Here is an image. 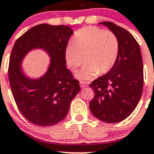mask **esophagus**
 <instances>
[{
  "mask_svg": "<svg viewBox=\"0 0 154 154\" xmlns=\"http://www.w3.org/2000/svg\"><path fill=\"white\" fill-rule=\"evenodd\" d=\"M79 85L81 88H85V87L87 86V84L85 82H80Z\"/></svg>",
  "mask_w": 154,
  "mask_h": 154,
  "instance_id": "1",
  "label": "esophagus"
}]
</instances>
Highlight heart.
Segmentation results:
<instances>
[{"label":"heart","instance_id":"1","mask_svg":"<svg viewBox=\"0 0 154 154\" xmlns=\"http://www.w3.org/2000/svg\"><path fill=\"white\" fill-rule=\"evenodd\" d=\"M119 51L117 38L110 31L89 26L82 28L75 35L74 42L65 47V58L71 70L85 64L76 73L79 79L91 80L96 75L107 72L113 66Z\"/></svg>","mask_w":154,"mask_h":154}]
</instances>
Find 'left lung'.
Wrapping results in <instances>:
<instances>
[{
    "label": "left lung",
    "instance_id": "obj_1",
    "mask_svg": "<svg viewBox=\"0 0 154 154\" xmlns=\"http://www.w3.org/2000/svg\"><path fill=\"white\" fill-rule=\"evenodd\" d=\"M99 24L116 36L118 55L109 72L94 80L89 86L95 96L89 109L95 117L108 123L124 120L138 105L143 88V65L140 45L124 28L109 21Z\"/></svg>",
    "mask_w": 154,
    "mask_h": 154
}]
</instances>
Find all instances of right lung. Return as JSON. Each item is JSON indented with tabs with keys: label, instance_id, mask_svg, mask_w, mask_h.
<instances>
[{
	"label": "right lung",
	"instance_id": "obj_1",
	"mask_svg": "<svg viewBox=\"0 0 154 154\" xmlns=\"http://www.w3.org/2000/svg\"><path fill=\"white\" fill-rule=\"evenodd\" d=\"M73 34L65 25L41 24L23 34L11 54L8 78L15 103L24 117L40 126L55 125L67 116L71 102L79 92V82L66 69L65 47ZM50 57L47 71L38 78L24 72L22 62L33 50Z\"/></svg>",
	"mask_w": 154,
	"mask_h": 154
}]
</instances>
